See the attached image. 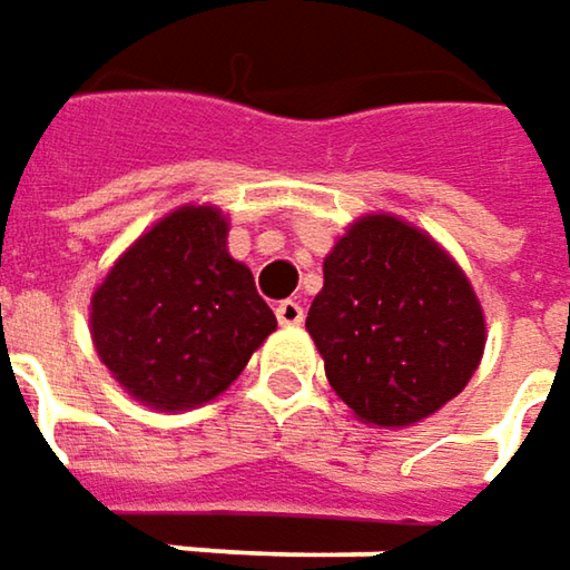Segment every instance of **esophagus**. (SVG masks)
Segmentation results:
<instances>
[{
	"mask_svg": "<svg viewBox=\"0 0 570 570\" xmlns=\"http://www.w3.org/2000/svg\"><path fill=\"white\" fill-rule=\"evenodd\" d=\"M277 322L286 325V328L299 325V322H303V306H299V303H293V299H284V303L277 306Z\"/></svg>",
	"mask_w": 570,
	"mask_h": 570,
	"instance_id": "34e87169",
	"label": "esophagus"
}]
</instances>
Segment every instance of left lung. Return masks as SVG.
Instances as JSON below:
<instances>
[{
	"label": "left lung",
	"instance_id": "left-lung-1",
	"mask_svg": "<svg viewBox=\"0 0 570 570\" xmlns=\"http://www.w3.org/2000/svg\"><path fill=\"white\" fill-rule=\"evenodd\" d=\"M306 332L334 395L385 431L414 428L456 399L488 337L456 258L392 213H366L334 242Z\"/></svg>",
	"mask_w": 570,
	"mask_h": 570
}]
</instances>
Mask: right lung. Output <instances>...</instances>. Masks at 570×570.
Instances as JSON below:
<instances>
[{
	"label": "right lung",
	"instance_id": "add662e5",
	"mask_svg": "<svg viewBox=\"0 0 570 570\" xmlns=\"http://www.w3.org/2000/svg\"><path fill=\"white\" fill-rule=\"evenodd\" d=\"M213 204L165 213L95 286L88 332L117 385L156 411H190L236 383L277 328Z\"/></svg>",
	"mask_w": 570,
	"mask_h": 570
}]
</instances>
